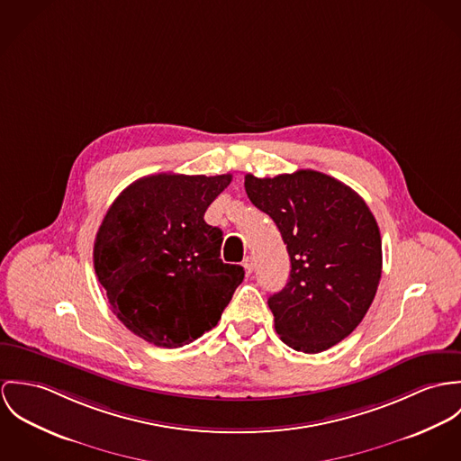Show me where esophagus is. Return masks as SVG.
Returning a JSON list of instances; mask_svg holds the SVG:
<instances>
[{
    "mask_svg": "<svg viewBox=\"0 0 461 461\" xmlns=\"http://www.w3.org/2000/svg\"><path fill=\"white\" fill-rule=\"evenodd\" d=\"M242 265H244L246 272H248V274H251V272L255 270V258H253V256H248V258L244 259V263H242Z\"/></svg>",
    "mask_w": 461,
    "mask_h": 461,
    "instance_id": "1",
    "label": "esophagus"
}]
</instances>
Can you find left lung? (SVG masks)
<instances>
[{"instance_id": "1", "label": "left lung", "mask_w": 461, "mask_h": 461, "mask_svg": "<svg viewBox=\"0 0 461 461\" xmlns=\"http://www.w3.org/2000/svg\"><path fill=\"white\" fill-rule=\"evenodd\" d=\"M244 187L272 217L290 255L286 286L268 297L277 334L297 352L329 350L356 330L380 283L382 239L369 206L312 169L246 175Z\"/></svg>"}]
</instances>
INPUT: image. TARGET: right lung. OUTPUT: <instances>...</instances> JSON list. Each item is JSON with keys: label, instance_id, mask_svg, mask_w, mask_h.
Listing matches in <instances>:
<instances>
[{"label": "right lung", "instance_id": "right-lung-1", "mask_svg": "<svg viewBox=\"0 0 461 461\" xmlns=\"http://www.w3.org/2000/svg\"><path fill=\"white\" fill-rule=\"evenodd\" d=\"M230 182V173L143 176L104 215L95 274L118 320L155 347L203 336L244 279L240 265L221 259L222 231L203 219Z\"/></svg>", "mask_w": 461, "mask_h": 461}]
</instances>
